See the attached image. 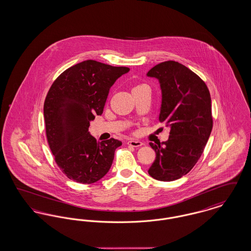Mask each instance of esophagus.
Masks as SVG:
<instances>
[{
	"instance_id": "esophagus-1",
	"label": "esophagus",
	"mask_w": 251,
	"mask_h": 251,
	"mask_svg": "<svg viewBox=\"0 0 251 251\" xmlns=\"http://www.w3.org/2000/svg\"><path fill=\"white\" fill-rule=\"evenodd\" d=\"M127 144L129 145V146H131V147H133V148H139V147H141L143 143L142 142H140V141H138V140H135V139H130Z\"/></svg>"
}]
</instances>
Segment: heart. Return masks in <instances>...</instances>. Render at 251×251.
I'll use <instances>...</instances> for the list:
<instances>
[{
	"mask_svg": "<svg viewBox=\"0 0 251 251\" xmlns=\"http://www.w3.org/2000/svg\"><path fill=\"white\" fill-rule=\"evenodd\" d=\"M146 88H148V86H147L146 84H136V85H134V86L131 88V93H132V95H133V94H135V93H137V92H140L141 90L146 89Z\"/></svg>",
	"mask_w": 251,
	"mask_h": 251,
	"instance_id": "1",
	"label": "heart"
}]
</instances>
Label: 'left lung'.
Instances as JSON below:
<instances>
[{"mask_svg":"<svg viewBox=\"0 0 251 251\" xmlns=\"http://www.w3.org/2000/svg\"><path fill=\"white\" fill-rule=\"evenodd\" d=\"M147 75L160 82L159 121L170 127L167 141L150 143L156 158L148 172L171 181L186 175L202 154L213 129L211 96L202 79L179 62H162Z\"/></svg>","mask_w":251,"mask_h":251,"instance_id":"obj_1","label":"left lung"}]
</instances>
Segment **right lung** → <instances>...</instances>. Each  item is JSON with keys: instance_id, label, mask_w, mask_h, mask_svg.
I'll use <instances>...</instances> for the list:
<instances>
[{"instance_id": "obj_1", "label": "right lung", "mask_w": 251, "mask_h": 251, "mask_svg": "<svg viewBox=\"0 0 251 251\" xmlns=\"http://www.w3.org/2000/svg\"><path fill=\"white\" fill-rule=\"evenodd\" d=\"M129 71L86 60L62 72L50 87L44 102L47 140L69 179L89 184L109 171L122 143L114 138L97 142L88 128L95 116L102 114L110 87Z\"/></svg>"}]
</instances>
